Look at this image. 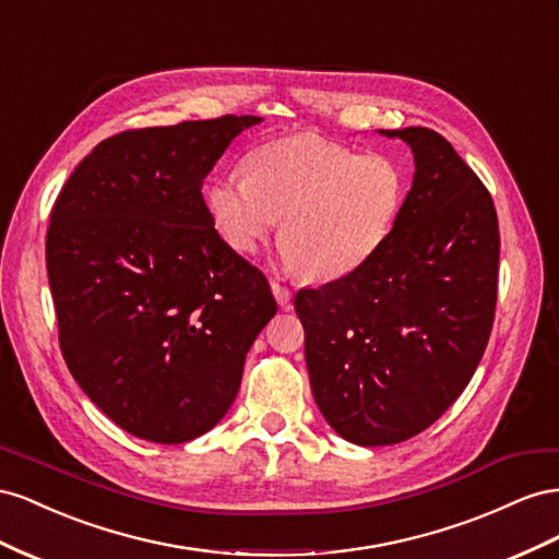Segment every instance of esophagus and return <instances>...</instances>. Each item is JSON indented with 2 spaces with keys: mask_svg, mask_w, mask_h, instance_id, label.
I'll return each instance as SVG.
<instances>
[{
  "mask_svg": "<svg viewBox=\"0 0 559 559\" xmlns=\"http://www.w3.org/2000/svg\"><path fill=\"white\" fill-rule=\"evenodd\" d=\"M271 293H274L278 307L281 309H290V299H293V293L285 288V285H281L278 281H271Z\"/></svg>",
  "mask_w": 559,
  "mask_h": 559,
  "instance_id": "esophagus-1",
  "label": "esophagus"
}]
</instances>
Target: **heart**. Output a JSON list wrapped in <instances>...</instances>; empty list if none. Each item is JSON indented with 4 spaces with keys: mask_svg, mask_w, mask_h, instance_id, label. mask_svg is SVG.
I'll use <instances>...</instances> for the list:
<instances>
[{
    "mask_svg": "<svg viewBox=\"0 0 559 559\" xmlns=\"http://www.w3.org/2000/svg\"><path fill=\"white\" fill-rule=\"evenodd\" d=\"M407 197L403 166L384 154H358L318 135L266 142L246 170L205 187L217 234L236 252H254L281 226V260L313 281H337L368 264Z\"/></svg>",
    "mask_w": 559,
    "mask_h": 559,
    "instance_id": "obj_1",
    "label": "heart"
}]
</instances>
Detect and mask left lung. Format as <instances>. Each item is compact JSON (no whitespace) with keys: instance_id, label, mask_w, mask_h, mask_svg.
<instances>
[{"instance_id":"8db88e82","label":"left lung","mask_w":559,"mask_h":559,"mask_svg":"<svg viewBox=\"0 0 559 559\" xmlns=\"http://www.w3.org/2000/svg\"><path fill=\"white\" fill-rule=\"evenodd\" d=\"M377 133L414 156L386 243L354 274L295 295L313 401L362 448L421 433L468 386L499 276L497 211L464 158L421 126Z\"/></svg>"}]
</instances>
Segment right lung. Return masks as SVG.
<instances>
[{
    "mask_svg": "<svg viewBox=\"0 0 559 559\" xmlns=\"http://www.w3.org/2000/svg\"><path fill=\"white\" fill-rule=\"evenodd\" d=\"M260 121L229 115L111 135L53 205L46 271L62 356L88 401L135 438L180 444L217 426L278 309L201 194L231 140Z\"/></svg>",
    "mask_w": 559,
    "mask_h": 559,
    "instance_id": "add662e5",
    "label": "right lung"
}]
</instances>
